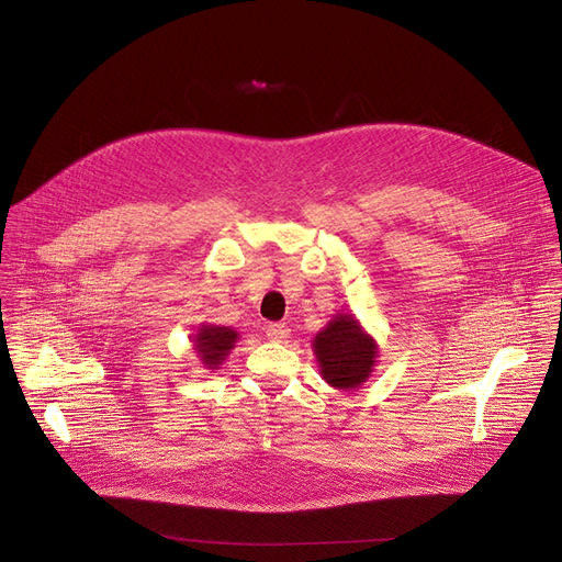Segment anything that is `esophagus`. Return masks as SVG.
Listing matches in <instances>:
<instances>
[{
	"mask_svg": "<svg viewBox=\"0 0 562 562\" xmlns=\"http://www.w3.org/2000/svg\"><path fill=\"white\" fill-rule=\"evenodd\" d=\"M289 336H291V329H289L286 325H282V323H273V325L267 327V338H269V340L282 342V340H286Z\"/></svg>",
	"mask_w": 562,
	"mask_h": 562,
	"instance_id": "esophagus-1",
	"label": "esophagus"
}]
</instances>
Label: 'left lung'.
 <instances>
[{"mask_svg":"<svg viewBox=\"0 0 562 562\" xmlns=\"http://www.w3.org/2000/svg\"><path fill=\"white\" fill-rule=\"evenodd\" d=\"M319 373L336 389H356L373 371L378 356L375 340L362 331L349 313H338L313 340Z\"/></svg>","mask_w":562,"mask_h":562,"instance_id":"1","label":"left lung"}]
</instances>
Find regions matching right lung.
Segmentation results:
<instances>
[{"mask_svg": "<svg viewBox=\"0 0 562 562\" xmlns=\"http://www.w3.org/2000/svg\"><path fill=\"white\" fill-rule=\"evenodd\" d=\"M195 351L206 369H217L237 342V331L231 327L202 325L195 334Z\"/></svg>", "mask_w": 562, "mask_h": 562, "instance_id": "obj_1", "label": "right lung"}]
</instances>
